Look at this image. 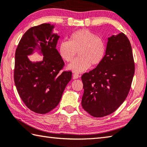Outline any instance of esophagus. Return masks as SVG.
Returning <instances> with one entry per match:
<instances>
[{
    "label": "esophagus",
    "mask_w": 147,
    "mask_h": 147,
    "mask_svg": "<svg viewBox=\"0 0 147 147\" xmlns=\"http://www.w3.org/2000/svg\"><path fill=\"white\" fill-rule=\"evenodd\" d=\"M79 77H80V76H79L78 74H73V78H74V79H78Z\"/></svg>",
    "instance_id": "obj_1"
}]
</instances>
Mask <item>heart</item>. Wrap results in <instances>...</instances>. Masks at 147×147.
<instances>
[{
  "mask_svg": "<svg viewBox=\"0 0 147 147\" xmlns=\"http://www.w3.org/2000/svg\"><path fill=\"white\" fill-rule=\"evenodd\" d=\"M58 51L66 62H71L76 56L79 57L68 65V69L76 73H81L92 66H97L103 60L106 45L102 38L86 29L73 32L69 41H61Z\"/></svg>",
  "mask_w": 147,
  "mask_h": 147,
  "instance_id": "obj_1",
  "label": "heart"
}]
</instances>
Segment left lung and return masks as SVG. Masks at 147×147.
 <instances>
[{
	"label": "left lung",
	"instance_id": "1",
	"mask_svg": "<svg viewBox=\"0 0 147 147\" xmlns=\"http://www.w3.org/2000/svg\"><path fill=\"white\" fill-rule=\"evenodd\" d=\"M134 74L131 43L122 32L107 38L102 61L82 76L84 93L81 104L94 117L115 111L125 100Z\"/></svg>",
	"mask_w": 147,
	"mask_h": 147
}]
</instances>
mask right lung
Here are the masks:
<instances>
[{
	"label": "right lung",
	"instance_id": "1",
	"mask_svg": "<svg viewBox=\"0 0 147 147\" xmlns=\"http://www.w3.org/2000/svg\"><path fill=\"white\" fill-rule=\"evenodd\" d=\"M54 25L43 24L25 32L15 52L14 81L26 106L33 112L46 114L54 109L71 79V71H63L65 63L56 49L60 38ZM37 52L43 60L32 62L28 56Z\"/></svg>",
	"mask_w": 147,
	"mask_h": 147
}]
</instances>
